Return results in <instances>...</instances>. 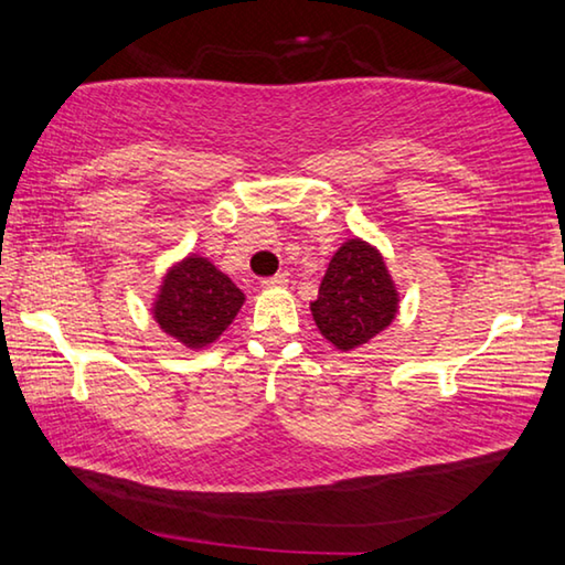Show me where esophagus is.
Returning a JSON list of instances; mask_svg holds the SVG:
<instances>
[{"label":"esophagus","instance_id":"esophagus-1","mask_svg":"<svg viewBox=\"0 0 565 565\" xmlns=\"http://www.w3.org/2000/svg\"><path fill=\"white\" fill-rule=\"evenodd\" d=\"M290 282V275L288 273H277L273 277H265L263 280V288H285V285Z\"/></svg>","mask_w":565,"mask_h":565}]
</instances>
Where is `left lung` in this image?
<instances>
[{
	"mask_svg": "<svg viewBox=\"0 0 565 565\" xmlns=\"http://www.w3.org/2000/svg\"><path fill=\"white\" fill-rule=\"evenodd\" d=\"M310 310L318 330L338 350L373 340L397 312V290L383 255L365 239H348L332 255Z\"/></svg>",
	"mask_w": 565,
	"mask_h": 565,
	"instance_id": "left-lung-1",
	"label": "left lung"
}]
</instances>
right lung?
Instances as JSON below:
<instances>
[{"instance_id":"add662e5","label":"right lung","mask_w":565,"mask_h":565,"mask_svg":"<svg viewBox=\"0 0 565 565\" xmlns=\"http://www.w3.org/2000/svg\"><path fill=\"white\" fill-rule=\"evenodd\" d=\"M245 295L207 257L190 255L164 275L154 300V320L184 348L200 350L227 330Z\"/></svg>"}]
</instances>
